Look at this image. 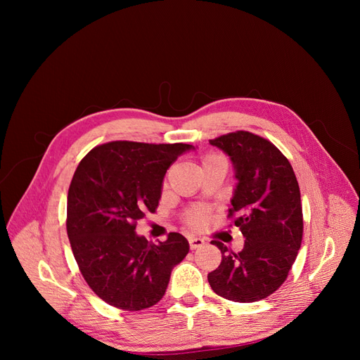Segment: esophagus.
<instances>
[{
    "instance_id": "obj_1",
    "label": "esophagus",
    "mask_w": 360,
    "mask_h": 360,
    "mask_svg": "<svg viewBox=\"0 0 360 360\" xmlns=\"http://www.w3.org/2000/svg\"><path fill=\"white\" fill-rule=\"evenodd\" d=\"M204 243H205L204 238H201V237H189V246H191V249H198Z\"/></svg>"
}]
</instances>
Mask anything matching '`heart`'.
Segmentation results:
<instances>
[{
    "label": "heart",
    "instance_id": "b5f03b06",
    "mask_svg": "<svg viewBox=\"0 0 360 360\" xmlns=\"http://www.w3.org/2000/svg\"><path fill=\"white\" fill-rule=\"evenodd\" d=\"M209 159H213V158H209ZM209 159H207V160H209ZM189 222L192 225H201L204 222V213L202 212H193L189 216Z\"/></svg>",
    "mask_w": 360,
    "mask_h": 360
}]
</instances>
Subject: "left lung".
<instances>
[{
  "label": "left lung",
  "mask_w": 360,
  "mask_h": 360,
  "mask_svg": "<svg viewBox=\"0 0 360 360\" xmlns=\"http://www.w3.org/2000/svg\"><path fill=\"white\" fill-rule=\"evenodd\" d=\"M230 158L234 177L231 209L245 245L222 252L219 267L207 275L212 290L233 302L266 299L288 276L302 245L300 189L288 159L270 141L245 130L212 139Z\"/></svg>",
  "instance_id": "left-lung-1"
}]
</instances>
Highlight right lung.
<instances>
[{
	"mask_svg": "<svg viewBox=\"0 0 360 360\" xmlns=\"http://www.w3.org/2000/svg\"><path fill=\"white\" fill-rule=\"evenodd\" d=\"M189 144L114 141L93 148L76 168L68 195V236L90 288L111 307L141 311L167 291L189 242L169 233L155 245L136 234V221L155 212L171 163Z\"/></svg>",
	"mask_w": 360,
	"mask_h": 360,
	"instance_id": "right-lung-1",
	"label": "right lung"
}]
</instances>
